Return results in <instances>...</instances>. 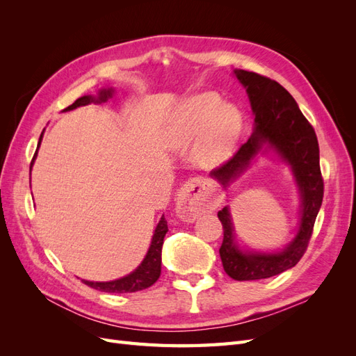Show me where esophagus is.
Instances as JSON below:
<instances>
[{
  "instance_id": "1",
  "label": "esophagus",
  "mask_w": 356,
  "mask_h": 356,
  "mask_svg": "<svg viewBox=\"0 0 356 356\" xmlns=\"http://www.w3.org/2000/svg\"><path fill=\"white\" fill-rule=\"evenodd\" d=\"M218 193L213 182L191 178L178 191L177 215L184 221H195L199 215L217 207Z\"/></svg>"
}]
</instances>
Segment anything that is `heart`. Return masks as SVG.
Instances as JSON below:
<instances>
[{"label":"heart","instance_id":"1","mask_svg":"<svg viewBox=\"0 0 356 356\" xmlns=\"http://www.w3.org/2000/svg\"><path fill=\"white\" fill-rule=\"evenodd\" d=\"M243 132V114L212 90L190 95L170 110L163 144L182 149L193 143L191 154L199 165L218 166L230 159Z\"/></svg>","mask_w":356,"mask_h":356}]
</instances>
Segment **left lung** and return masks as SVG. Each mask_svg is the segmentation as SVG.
I'll return each mask as SVG.
<instances>
[{
	"mask_svg": "<svg viewBox=\"0 0 356 356\" xmlns=\"http://www.w3.org/2000/svg\"><path fill=\"white\" fill-rule=\"evenodd\" d=\"M251 104L254 129L248 141L227 163L211 170L227 191L258 157L272 156L289 168L300 196L298 225L294 238L275 251L251 250L238 242L232 211L224 207L218 218L224 229L220 257L225 273L234 281L272 277L294 267L303 257L324 197L319 168V145L314 127L300 111L296 99L281 84L245 70H233Z\"/></svg>",
	"mask_w": 356,
	"mask_h": 356,
	"instance_id": "left-lung-1",
	"label": "left lung"
}]
</instances>
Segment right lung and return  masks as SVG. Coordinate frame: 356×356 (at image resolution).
<instances>
[{
  "label": "right lung",
  "instance_id": "add662e5",
  "mask_svg": "<svg viewBox=\"0 0 356 356\" xmlns=\"http://www.w3.org/2000/svg\"><path fill=\"white\" fill-rule=\"evenodd\" d=\"M115 93L114 88H104L99 89L96 95H84L81 98H79L72 105H70L68 108H65L63 111H72L79 106H84L89 104H102L106 102L110 98H113V95ZM41 139H42V134L40 136L38 141V147L34 159L31 161V168L29 172L32 170V165L37 159V153L38 148L41 145ZM168 233V222L165 220L163 215H161L160 221L157 222L153 238H152V243L148 246V251L144 257V260L141 261L134 272H131L129 275L114 279V281H106V282H93V281H86V279H81V281L89 285L90 288H95L98 291H102V293H114V294H123V293H136V291L145 289L148 286H152L160 276V270H161V246H163V239Z\"/></svg>",
  "mask_w": 356,
  "mask_h": 356
}]
</instances>
